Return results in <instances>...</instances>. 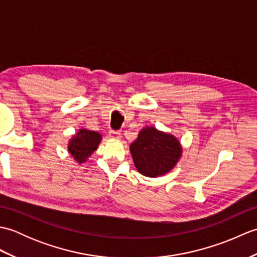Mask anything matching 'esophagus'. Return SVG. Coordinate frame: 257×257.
<instances>
[{
  "mask_svg": "<svg viewBox=\"0 0 257 257\" xmlns=\"http://www.w3.org/2000/svg\"><path fill=\"white\" fill-rule=\"evenodd\" d=\"M109 136H110V138H112L114 140H119L120 138H121V134L118 132H110L109 133Z\"/></svg>",
  "mask_w": 257,
  "mask_h": 257,
  "instance_id": "obj_1",
  "label": "esophagus"
}]
</instances>
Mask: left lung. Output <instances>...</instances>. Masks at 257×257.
<instances>
[{
  "instance_id": "left-lung-1",
  "label": "left lung",
  "mask_w": 257,
  "mask_h": 257,
  "mask_svg": "<svg viewBox=\"0 0 257 257\" xmlns=\"http://www.w3.org/2000/svg\"><path fill=\"white\" fill-rule=\"evenodd\" d=\"M130 152L141 174L157 178L174 168L181 157L182 148L174 136L159 132L155 127H145L130 145Z\"/></svg>"
}]
</instances>
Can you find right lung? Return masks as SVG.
Segmentation results:
<instances>
[{
	"label": "right lung",
	"instance_id": "add662e5",
	"mask_svg": "<svg viewBox=\"0 0 257 257\" xmlns=\"http://www.w3.org/2000/svg\"><path fill=\"white\" fill-rule=\"evenodd\" d=\"M100 140V134L87 129H79V132L69 140L68 151L76 161L83 163L92 155V152L97 150Z\"/></svg>",
	"mask_w": 257,
	"mask_h": 257
}]
</instances>
